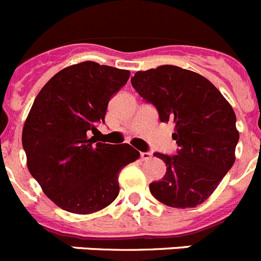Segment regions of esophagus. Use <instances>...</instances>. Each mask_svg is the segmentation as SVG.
I'll return each instance as SVG.
<instances>
[{
  "mask_svg": "<svg viewBox=\"0 0 261 261\" xmlns=\"http://www.w3.org/2000/svg\"><path fill=\"white\" fill-rule=\"evenodd\" d=\"M151 158H152L151 152H141V159L145 160V162H146V160H150Z\"/></svg>",
  "mask_w": 261,
  "mask_h": 261,
  "instance_id": "obj_1",
  "label": "esophagus"
}]
</instances>
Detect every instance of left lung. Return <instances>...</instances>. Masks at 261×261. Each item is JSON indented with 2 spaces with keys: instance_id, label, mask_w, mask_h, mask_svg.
I'll use <instances>...</instances> for the list:
<instances>
[{
  "instance_id": "obj_1",
  "label": "left lung",
  "mask_w": 261,
  "mask_h": 261,
  "mask_svg": "<svg viewBox=\"0 0 261 261\" xmlns=\"http://www.w3.org/2000/svg\"><path fill=\"white\" fill-rule=\"evenodd\" d=\"M130 81L156 107L160 121L173 124L172 138L180 147L173 156L154 154L167 172L150 184L151 194L174 208L202 204L236 160L240 132L233 107L204 76L172 64L138 71Z\"/></svg>"
}]
</instances>
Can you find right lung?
I'll list each match as a JSON object with an SVG mask.
<instances>
[{
	"label": "right lung",
	"mask_w": 261,
	"mask_h": 261,
	"mask_svg": "<svg viewBox=\"0 0 261 261\" xmlns=\"http://www.w3.org/2000/svg\"><path fill=\"white\" fill-rule=\"evenodd\" d=\"M129 76L92 61L72 64L45 84L31 107L21 133L28 171L64 211L89 215L111 204L120 190L119 172L140 158L128 143L90 137Z\"/></svg>",
	"instance_id": "right-lung-1"
}]
</instances>
